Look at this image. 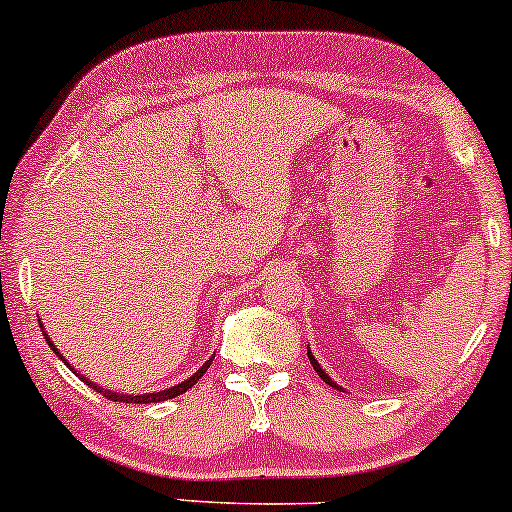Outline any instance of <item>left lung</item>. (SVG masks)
I'll use <instances>...</instances> for the list:
<instances>
[{"label":"left lung","instance_id":"obj_1","mask_svg":"<svg viewBox=\"0 0 512 512\" xmlns=\"http://www.w3.org/2000/svg\"><path fill=\"white\" fill-rule=\"evenodd\" d=\"M307 354H309V361H312L314 371H316V373H319V375H321V378H323V383H328V385H331V387H335V390H338V385H335V383H333V380H331V378H328V375H326V373H323V368L319 366V361H316V359L312 357V352H309V349H307Z\"/></svg>","mask_w":512,"mask_h":512}]
</instances>
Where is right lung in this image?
Returning a JSON list of instances; mask_svg holds the SVG:
<instances>
[{"mask_svg": "<svg viewBox=\"0 0 512 512\" xmlns=\"http://www.w3.org/2000/svg\"><path fill=\"white\" fill-rule=\"evenodd\" d=\"M44 333V331H42ZM44 340L49 342V347L54 349V352L58 354V349L54 347V342H51L49 338H47V333H44ZM58 357H61V354H58ZM212 361V359H210ZM210 361L208 364H203L200 366V371H196L191 375L189 380H184V383H179V385H174V387H170V390H163V392H155V394H137V397H134V394H118V392H108V390H103V387H99V385H94L92 380H87L84 378V375H80L77 371H73L75 375H80V380H84V383H87L89 387H92V390H96V392H101L103 397L106 399H111V401H125V404H153V401H165V399H172V397H179V394H184L186 390H189V387H193L198 383L200 378H203L205 375V371H208L210 368ZM63 364L68 366V361L63 359Z\"/></svg>", "mask_w": 512, "mask_h": 512, "instance_id": "right-lung-1", "label": "right lung"}]
</instances>
